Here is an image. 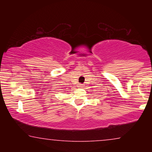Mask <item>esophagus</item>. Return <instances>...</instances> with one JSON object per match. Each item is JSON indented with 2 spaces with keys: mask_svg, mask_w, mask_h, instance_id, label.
Returning <instances> with one entry per match:
<instances>
[{
  "mask_svg": "<svg viewBox=\"0 0 152 152\" xmlns=\"http://www.w3.org/2000/svg\"><path fill=\"white\" fill-rule=\"evenodd\" d=\"M78 86H79V87H81H81L83 86V84H79V85H78Z\"/></svg>",
  "mask_w": 152,
  "mask_h": 152,
  "instance_id": "1",
  "label": "esophagus"
}]
</instances>
